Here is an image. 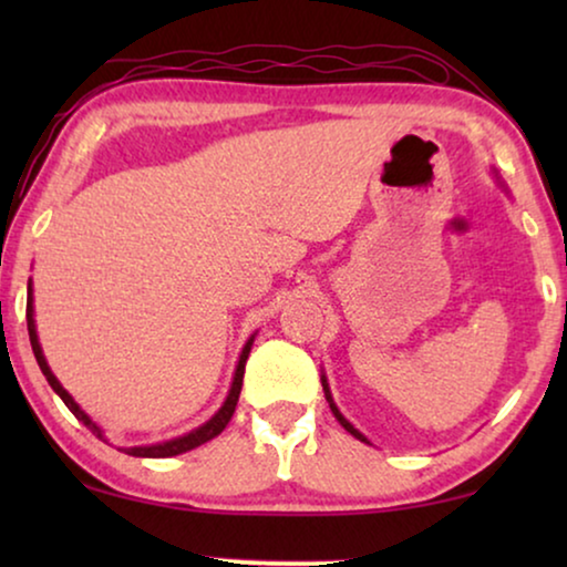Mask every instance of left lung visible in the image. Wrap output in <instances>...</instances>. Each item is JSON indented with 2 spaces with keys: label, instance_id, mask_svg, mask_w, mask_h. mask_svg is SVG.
I'll list each match as a JSON object with an SVG mask.
<instances>
[{
  "label": "left lung",
  "instance_id": "1",
  "mask_svg": "<svg viewBox=\"0 0 567 567\" xmlns=\"http://www.w3.org/2000/svg\"><path fill=\"white\" fill-rule=\"evenodd\" d=\"M322 386H324V398H328V402H330V410H332V415H336V417H338V423H340V425H343V429H346L348 433H353V436H355V439L367 441V439H363V436H361V433H359V431H355V429H353V425H351V423H348V421H346V417H343V415H340V413H338V408H336V405H332L330 390H328V384H324V379H322Z\"/></svg>",
  "mask_w": 567,
  "mask_h": 567
}]
</instances>
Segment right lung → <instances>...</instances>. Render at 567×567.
I'll return each mask as SVG.
<instances>
[{
    "label": "right lung",
    "instance_id": "obj_1",
    "mask_svg": "<svg viewBox=\"0 0 567 567\" xmlns=\"http://www.w3.org/2000/svg\"><path fill=\"white\" fill-rule=\"evenodd\" d=\"M30 301H33V297H30V291H28V332H30V346H33V353H35L38 367H41L43 377L49 379V384L53 386V392H56L59 398L64 400V405H66L69 410H72L76 421H82L84 425H87V429H90L92 433H95V436L103 439V433H100L97 425L92 423L90 417L82 413L80 405H76V402L72 400V394H69V392L64 390V386L59 384V379L51 374L49 363H45V359H43L41 343H38V336H35V320H33V305H30ZM250 346H252V338L247 340L245 351H243V355H239V363H237V371H235V382H231L229 398H227V402H224V405H221L219 413H216V415L212 417V421L204 423V425H200V429H196L193 433H188V436H181V439L165 441V444H154V446H134V449H126V452H128L131 456H152V460H165V456H175V454L190 452V449H196V446H200V444H206V441H212L214 436H219V433H221L224 429H227V423L231 421V415H235V408H237V400H239V390H243L245 361H247V355H250Z\"/></svg>",
    "mask_w": 567,
    "mask_h": 567
}]
</instances>
